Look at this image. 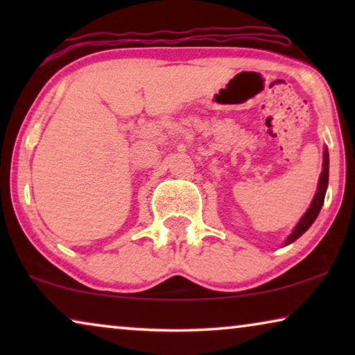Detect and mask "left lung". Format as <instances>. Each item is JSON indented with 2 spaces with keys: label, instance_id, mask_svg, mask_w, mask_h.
Listing matches in <instances>:
<instances>
[{
  "label": "left lung",
  "instance_id": "1",
  "mask_svg": "<svg viewBox=\"0 0 355 355\" xmlns=\"http://www.w3.org/2000/svg\"><path fill=\"white\" fill-rule=\"evenodd\" d=\"M328 174H329V155H328V148L324 147V150H323V171H322V174H320V179H318L317 193H315L312 203H310V207L307 208V211L304 213V216L300 218L297 225H295L293 232H291V234L286 237L284 245L293 244L295 239H299V237L302 236L304 232L307 231L309 227L313 225V221L317 220L318 213H320V210H322V207H323L324 193H327V189H328Z\"/></svg>",
  "mask_w": 355,
  "mask_h": 355
}]
</instances>
